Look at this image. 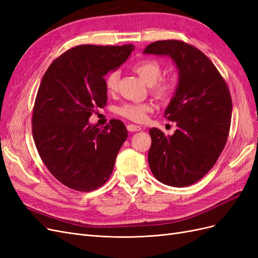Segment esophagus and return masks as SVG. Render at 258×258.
<instances>
[{"label":"esophagus","mask_w":258,"mask_h":258,"mask_svg":"<svg viewBox=\"0 0 258 258\" xmlns=\"http://www.w3.org/2000/svg\"><path fill=\"white\" fill-rule=\"evenodd\" d=\"M127 129H128V131H130V132H135V131H140L142 128L140 127V126H137V124H132V123H131V124H128Z\"/></svg>","instance_id":"1"}]
</instances>
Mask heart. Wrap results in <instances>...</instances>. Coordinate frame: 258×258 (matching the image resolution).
Returning <instances> with one entry per match:
<instances>
[{"instance_id": "heart-1", "label": "heart", "mask_w": 258, "mask_h": 258, "mask_svg": "<svg viewBox=\"0 0 258 258\" xmlns=\"http://www.w3.org/2000/svg\"><path fill=\"white\" fill-rule=\"evenodd\" d=\"M134 71L139 75L146 85L151 86L153 95L161 100L167 101L174 95L176 89V82L173 77H161L162 67L156 60H144L134 66ZM120 73L113 71L108 73L105 79V88L107 92H115L118 87ZM152 111L150 104H124L117 108V113L126 118L137 122H142L146 118V114Z\"/></svg>"}]
</instances>
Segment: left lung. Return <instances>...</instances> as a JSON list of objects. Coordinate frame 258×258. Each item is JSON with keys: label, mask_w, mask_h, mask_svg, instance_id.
<instances>
[{"label": "left lung", "mask_w": 258, "mask_h": 258, "mask_svg": "<svg viewBox=\"0 0 258 258\" xmlns=\"http://www.w3.org/2000/svg\"><path fill=\"white\" fill-rule=\"evenodd\" d=\"M143 53L168 56L178 71L177 86L165 117L177 129L166 136L152 128L148 165L159 182L184 187L204 177L223 152L231 119L226 82L206 54L181 41H157Z\"/></svg>", "instance_id": "obj_1"}]
</instances>
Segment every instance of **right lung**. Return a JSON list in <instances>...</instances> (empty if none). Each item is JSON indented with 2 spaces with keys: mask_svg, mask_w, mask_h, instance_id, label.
Returning a JSON list of instances; mask_svg holds the SVG:
<instances>
[{
  "mask_svg": "<svg viewBox=\"0 0 258 258\" xmlns=\"http://www.w3.org/2000/svg\"><path fill=\"white\" fill-rule=\"evenodd\" d=\"M135 46L80 45L62 53L44 74L35 99L32 134L45 166L60 183L90 191L110 178L128 131L112 119L89 122L107 100L104 76L129 58Z\"/></svg>",
  "mask_w": 258,
  "mask_h": 258,
  "instance_id": "1",
  "label": "right lung"
}]
</instances>
